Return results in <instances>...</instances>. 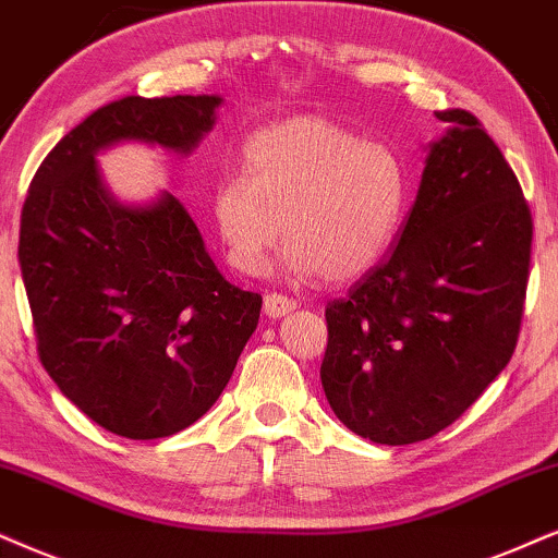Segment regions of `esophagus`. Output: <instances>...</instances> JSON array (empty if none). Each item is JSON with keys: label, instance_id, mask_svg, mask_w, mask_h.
<instances>
[{"label": "esophagus", "instance_id": "esophagus-1", "mask_svg": "<svg viewBox=\"0 0 558 558\" xmlns=\"http://www.w3.org/2000/svg\"><path fill=\"white\" fill-rule=\"evenodd\" d=\"M299 306L293 299H288L283 293H267L265 295V314L272 316V319H280V316L291 314L293 308Z\"/></svg>", "mask_w": 558, "mask_h": 558}]
</instances>
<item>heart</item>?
<instances>
[{"label":"heart","instance_id":"obj_1","mask_svg":"<svg viewBox=\"0 0 558 558\" xmlns=\"http://www.w3.org/2000/svg\"><path fill=\"white\" fill-rule=\"evenodd\" d=\"M221 174L210 216L234 270L255 275L283 236L295 275L361 278L386 255L407 206V169L391 146L327 118H291L244 141Z\"/></svg>","mask_w":558,"mask_h":558}]
</instances>
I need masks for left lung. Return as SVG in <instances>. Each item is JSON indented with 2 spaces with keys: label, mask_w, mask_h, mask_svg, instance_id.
<instances>
[{
  "label": "left lung",
  "mask_w": 558,
  "mask_h": 558,
  "mask_svg": "<svg viewBox=\"0 0 558 558\" xmlns=\"http://www.w3.org/2000/svg\"><path fill=\"white\" fill-rule=\"evenodd\" d=\"M446 136L397 246L327 303L322 386L331 412L380 446L427 440L510 363L531 267L533 218L512 167L469 110Z\"/></svg>",
  "instance_id": "left-lung-1"
}]
</instances>
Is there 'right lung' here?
I'll use <instances>...</instances> for the list:
<instances>
[{"mask_svg":"<svg viewBox=\"0 0 558 558\" xmlns=\"http://www.w3.org/2000/svg\"><path fill=\"white\" fill-rule=\"evenodd\" d=\"M218 105L133 95L95 110L48 151L20 218L40 363L92 422L131 440L180 433L216 404L263 295L218 272L178 197L123 206L95 157L118 141L190 154Z\"/></svg>","mask_w":558,"mask_h":558,"instance_id":"add662e5","label":"right lung"}]
</instances>
